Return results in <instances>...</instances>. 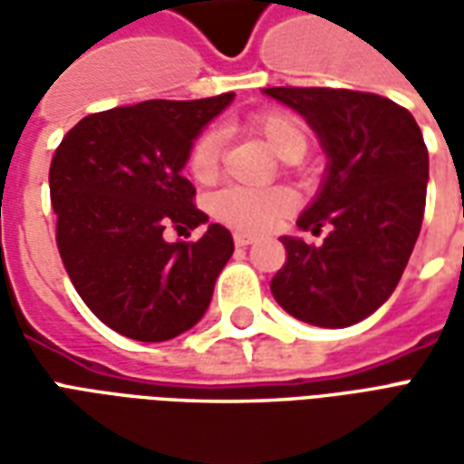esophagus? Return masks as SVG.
<instances>
[{
    "label": "esophagus",
    "instance_id": "obj_1",
    "mask_svg": "<svg viewBox=\"0 0 464 464\" xmlns=\"http://www.w3.org/2000/svg\"><path fill=\"white\" fill-rule=\"evenodd\" d=\"M253 241H256V236H251V233H241V231L233 233V243H236L238 248H246V246H251Z\"/></svg>",
    "mask_w": 464,
    "mask_h": 464
}]
</instances>
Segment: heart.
Here are the masks:
<instances>
[{
  "instance_id": "b5f03b06",
  "label": "heart",
  "mask_w": 464,
  "mask_h": 464,
  "mask_svg": "<svg viewBox=\"0 0 464 464\" xmlns=\"http://www.w3.org/2000/svg\"><path fill=\"white\" fill-rule=\"evenodd\" d=\"M246 129L271 146L283 161H298L308 151V129L291 111H261L246 121ZM223 136L218 129H203L188 149V173L196 181L211 183L221 171ZM295 198L288 188H241L228 186L208 198V211L216 221L238 231H268L293 211Z\"/></svg>"
}]
</instances>
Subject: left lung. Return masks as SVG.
Here are the masks:
<instances>
[{
    "label": "left lung",
    "mask_w": 464,
    "mask_h": 464,
    "mask_svg": "<svg viewBox=\"0 0 464 464\" xmlns=\"http://www.w3.org/2000/svg\"><path fill=\"white\" fill-rule=\"evenodd\" d=\"M318 133L328 153L321 193L298 226L321 246L283 236L285 263L273 298L293 318L318 328H348L375 313L395 291L418 241L428 146L418 121L385 96L325 86H271Z\"/></svg>",
    "instance_id": "1"
}]
</instances>
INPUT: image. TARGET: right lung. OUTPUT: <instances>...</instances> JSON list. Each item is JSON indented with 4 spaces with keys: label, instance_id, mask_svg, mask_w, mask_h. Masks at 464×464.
I'll return each mask as SVG.
<instances>
[{
    "label": "right lung",
    "instance_id": "add662e5",
    "mask_svg": "<svg viewBox=\"0 0 464 464\" xmlns=\"http://www.w3.org/2000/svg\"><path fill=\"white\" fill-rule=\"evenodd\" d=\"M233 92L84 116L49 166L56 246L76 293L96 318L131 341L161 343L201 321L233 238L211 223L198 241H163L208 216L183 176L193 139Z\"/></svg>",
    "mask_w": 464,
    "mask_h": 464
}]
</instances>
